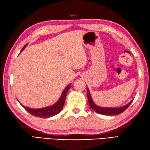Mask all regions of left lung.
Returning a JSON list of instances; mask_svg holds the SVG:
<instances>
[{
  "instance_id": "1",
  "label": "left lung",
  "mask_w": 150,
  "mask_h": 150,
  "mask_svg": "<svg viewBox=\"0 0 150 150\" xmlns=\"http://www.w3.org/2000/svg\"><path fill=\"white\" fill-rule=\"evenodd\" d=\"M87 91H88V102L89 103L90 107H91L93 110H95L96 112L102 114V115H106V116H114V115H117V114H120L121 113H122L127 109L128 107H129V105L132 102V101H133L132 100L130 103H128L127 104V105L121 107H118V108L101 107L96 105V104L93 102L88 89H87Z\"/></svg>"
}]
</instances>
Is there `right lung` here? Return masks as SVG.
I'll return each instance as SVG.
<instances>
[{
	"mask_svg": "<svg viewBox=\"0 0 150 150\" xmlns=\"http://www.w3.org/2000/svg\"><path fill=\"white\" fill-rule=\"evenodd\" d=\"M27 45V44H26L25 46L22 48L21 52H22L24 50V48H25ZM69 88H70V84H69L68 86L66 87V88L64 89L63 92L62 93L60 98H59V100L56 103L52 106L41 108V109H30V108L27 107L23 105L22 106L28 112H29L30 114H32L34 116L39 117H44V118L54 116L61 111L62 107L64 106L66 96H67V93L69 91ZM21 105H22V104H21Z\"/></svg>",
	"mask_w": 150,
	"mask_h": 150,
	"instance_id": "1",
	"label": "right lung"
}]
</instances>
